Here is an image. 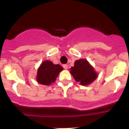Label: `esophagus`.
I'll list each match as a JSON object with an SVG mask.
<instances>
[{
	"mask_svg": "<svg viewBox=\"0 0 129 129\" xmlns=\"http://www.w3.org/2000/svg\"><path fill=\"white\" fill-rule=\"evenodd\" d=\"M62 67H63L64 69H67L68 68V65L67 64H63Z\"/></svg>",
	"mask_w": 129,
	"mask_h": 129,
	"instance_id": "obj_1",
	"label": "esophagus"
}]
</instances>
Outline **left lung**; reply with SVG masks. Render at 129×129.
Wrapping results in <instances>:
<instances>
[{
  "instance_id": "left-lung-1",
  "label": "left lung",
  "mask_w": 129,
  "mask_h": 129,
  "mask_svg": "<svg viewBox=\"0 0 129 129\" xmlns=\"http://www.w3.org/2000/svg\"><path fill=\"white\" fill-rule=\"evenodd\" d=\"M70 74L75 80L82 85H88L98 77V74L87 60L81 59L74 62V66L70 68Z\"/></svg>"
}]
</instances>
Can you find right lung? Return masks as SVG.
Here are the masks:
<instances>
[{"label": "right lung", "instance_id": "1", "mask_svg": "<svg viewBox=\"0 0 129 129\" xmlns=\"http://www.w3.org/2000/svg\"><path fill=\"white\" fill-rule=\"evenodd\" d=\"M63 70L59 64H54L50 61H44L38 68L37 81L44 85H50L55 82L59 72Z\"/></svg>", "mask_w": 129, "mask_h": 129}]
</instances>
